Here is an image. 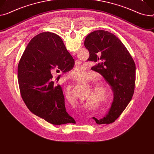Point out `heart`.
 I'll list each match as a JSON object with an SVG mask.
<instances>
[{
    "instance_id": "1",
    "label": "heart",
    "mask_w": 154,
    "mask_h": 154,
    "mask_svg": "<svg viewBox=\"0 0 154 154\" xmlns=\"http://www.w3.org/2000/svg\"><path fill=\"white\" fill-rule=\"evenodd\" d=\"M87 73V69L83 66L75 67L71 72V77L74 80H79L84 78ZM93 88L96 91L101 94V96L104 100L110 101L109 93L107 91L106 86L103 83H97L94 85Z\"/></svg>"
}]
</instances>
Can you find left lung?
<instances>
[{
  "label": "left lung",
  "mask_w": 154,
  "mask_h": 154,
  "mask_svg": "<svg viewBox=\"0 0 154 154\" xmlns=\"http://www.w3.org/2000/svg\"><path fill=\"white\" fill-rule=\"evenodd\" d=\"M84 45L90 53L88 60L95 63L91 69L102 75L114 93L113 102L106 116L100 120L93 119L99 125L112 123L131 100L136 80L134 62L120 40L108 31L91 32Z\"/></svg>",
  "instance_id": "1"
}]
</instances>
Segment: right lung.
<instances>
[{
    "mask_svg": "<svg viewBox=\"0 0 154 154\" xmlns=\"http://www.w3.org/2000/svg\"><path fill=\"white\" fill-rule=\"evenodd\" d=\"M73 60L59 35L42 32L31 40L18 64L19 87L25 104L34 114L54 125L75 122L66 111L62 88L54 85L51 74L55 68L71 70Z\"/></svg>",
    "mask_w": 154,
    "mask_h": 154,
    "instance_id": "1",
    "label": "right lung"
}]
</instances>
